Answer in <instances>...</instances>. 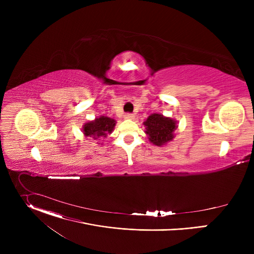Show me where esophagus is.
Segmentation results:
<instances>
[{"label": "esophagus", "instance_id": "1", "mask_svg": "<svg viewBox=\"0 0 254 254\" xmlns=\"http://www.w3.org/2000/svg\"><path fill=\"white\" fill-rule=\"evenodd\" d=\"M125 119H126V120H133V119H134V116L131 115V114H127V115L125 116Z\"/></svg>", "mask_w": 254, "mask_h": 254}]
</instances>
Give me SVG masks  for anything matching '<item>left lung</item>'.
I'll return each instance as SVG.
<instances>
[{"instance_id":"8db88e82","label":"left lung","mask_w":254,"mask_h":254,"mask_svg":"<svg viewBox=\"0 0 254 254\" xmlns=\"http://www.w3.org/2000/svg\"><path fill=\"white\" fill-rule=\"evenodd\" d=\"M146 133L150 141L155 146L162 147L174 138V131L177 128L176 121L166 118L163 115L153 114L143 123Z\"/></svg>"}]
</instances>
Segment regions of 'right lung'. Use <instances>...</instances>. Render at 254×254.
Listing matches in <instances>:
<instances>
[{"label":"right lung","mask_w":254,"mask_h":254,"mask_svg":"<svg viewBox=\"0 0 254 254\" xmlns=\"http://www.w3.org/2000/svg\"><path fill=\"white\" fill-rule=\"evenodd\" d=\"M115 127V120L107 117H99L92 122L84 124L82 130L85 136H89L95 140H99L102 137H106L107 134H111Z\"/></svg>","instance_id":"right-lung-1"}]
</instances>
